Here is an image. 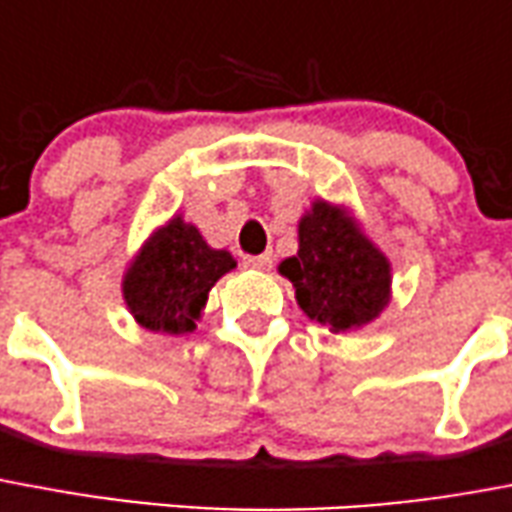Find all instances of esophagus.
I'll return each instance as SVG.
<instances>
[{
  "label": "esophagus",
  "mask_w": 512,
  "mask_h": 512,
  "mask_svg": "<svg viewBox=\"0 0 512 512\" xmlns=\"http://www.w3.org/2000/svg\"><path fill=\"white\" fill-rule=\"evenodd\" d=\"M243 264L251 269H259V272H267V269L272 267V256H269V253H261V256H245Z\"/></svg>",
  "instance_id": "obj_1"
}]
</instances>
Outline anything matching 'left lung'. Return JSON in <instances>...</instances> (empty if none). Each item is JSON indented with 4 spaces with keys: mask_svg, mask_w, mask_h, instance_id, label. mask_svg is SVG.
<instances>
[{
    "mask_svg": "<svg viewBox=\"0 0 512 512\" xmlns=\"http://www.w3.org/2000/svg\"><path fill=\"white\" fill-rule=\"evenodd\" d=\"M309 320L330 333L365 327L391 301V261L346 206L317 198L298 222V253L277 267Z\"/></svg>",
    "mask_w": 512,
    "mask_h": 512,
    "instance_id": "8db88e82",
    "label": "left lung"
}]
</instances>
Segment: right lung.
<instances>
[{
    "instance_id": "right-lung-1",
    "label": "right lung",
    "mask_w": 512,
    "mask_h": 512,
    "mask_svg": "<svg viewBox=\"0 0 512 512\" xmlns=\"http://www.w3.org/2000/svg\"><path fill=\"white\" fill-rule=\"evenodd\" d=\"M237 267L230 251L211 248L182 214L147 237L124 272L121 293L137 325L153 333L185 335L206 309L208 290Z\"/></svg>"
}]
</instances>
